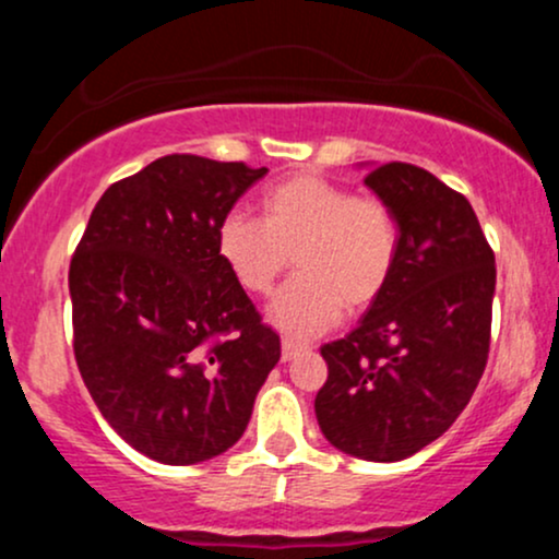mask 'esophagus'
Listing matches in <instances>:
<instances>
[{"instance_id": "obj_1", "label": "esophagus", "mask_w": 559, "mask_h": 559, "mask_svg": "<svg viewBox=\"0 0 559 559\" xmlns=\"http://www.w3.org/2000/svg\"><path fill=\"white\" fill-rule=\"evenodd\" d=\"M301 352H305V346L292 342V338H284V344H281V360L284 362H292L294 357H299Z\"/></svg>"}]
</instances>
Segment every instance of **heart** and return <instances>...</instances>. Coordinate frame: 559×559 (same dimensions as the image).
I'll list each match as a JSON object with an SVG mask.
<instances>
[{"instance_id":"1","label":"heart","mask_w":559,"mask_h":559,"mask_svg":"<svg viewBox=\"0 0 559 559\" xmlns=\"http://www.w3.org/2000/svg\"><path fill=\"white\" fill-rule=\"evenodd\" d=\"M215 249L230 278L265 297L288 265L299 275L267 320L288 338H316L342 318L381 297L400 249V230L381 199L352 197L323 178L297 176L260 199V221L228 213L217 223Z\"/></svg>"}]
</instances>
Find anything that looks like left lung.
I'll return each mask as SVG.
<instances>
[{"label": "left lung", "mask_w": 559, "mask_h": 559, "mask_svg": "<svg viewBox=\"0 0 559 559\" xmlns=\"http://www.w3.org/2000/svg\"><path fill=\"white\" fill-rule=\"evenodd\" d=\"M360 168L394 215L400 249L357 329L320 346L329 381L316 415L338 452L400 463L457 420L484 376L497 267L463 194L407 163Z\"/></svg>", "instance_id": "8db88e82"}]
</instances>
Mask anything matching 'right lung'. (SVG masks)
I'll list each match as a JSON object with an SVG mask.
<instances>
[{"label": "right lung", "mask_w": 559, "mask_h": 559, "mask_svg": "<svg viewBox=\"0 0 559 559\" xmlns=\"http://www.w3.org/2000/svg\"><path fill=\"white\" fill-rule=\"evenodd\" d=\"M265 173L159 157L102 194L70 262L83 383L115 433L155 463L228 452L281 360L278 333L215 249L217 223Z\"/></svg>", "instance_id": "1"}]
</instances>
